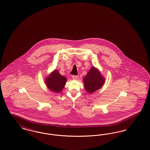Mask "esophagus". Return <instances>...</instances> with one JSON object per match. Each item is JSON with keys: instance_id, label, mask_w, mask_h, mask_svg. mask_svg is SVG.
<instances>
[{"instance_id": "esophagus-1", "label": "esophagus", "mask_w": 150, "mask_h": 150, "mask_svg": "<svg viewBox=\"0 0 150 150\" xmlns=\"http://www.w3.org/2000/svg\"><path fill=\"white\" fill-rule=\"evenodd\" d=\"M77 76H74V75H73V76H72L73 79H76L77 78Z\"/></svg>"}]
</instances>
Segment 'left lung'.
Wrapping results in <instances>:
<instances>
[{
	"label": "left lung",
	"mask_w": 150,
	"mask_h": 150,
	"mask_svg": "<svg viewBox=\"0 0 150 150\" xmlns=\"http://www.w3.org/2000/svg\"><path fill=\"white\" fill-rule=\"evenodd\" d=\"M83 81L86 91L92 93L102 87L105 83V78L98 68L93 66L84 76Z\"/></svg>",
	"instance_id": "left-lung-1"
}]
</instances>
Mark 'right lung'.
Here are the masks:
<instances>
[{"instance_id": "add662e5", "label": "right lung", "mask_w": 150, "mask_h": 150, "mask_svg": "<svg viewBox=\"0 0 150 150\" xmlns=\"http://www.w3.org/2000/svg\"><path fill=\"white\" fill-rule=\"evenodd\" d=\"M67 79L60 74L58 70H54L45 79L47 87L54 93H61L64 88Z\"/></svg>"}]
</instances>
